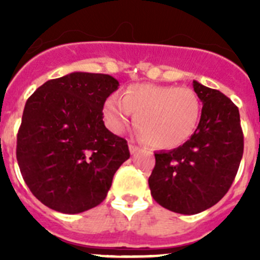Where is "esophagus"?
I'll return each instance as SVG.
<instances>
[{
	"mask_svg": "<svg viewBox=\"0 0 260 260\" xmlns=\"http://www.w3.org/2000/svg\"><path fill=\"white\" fill-rule=\"evenodd\" d=\"M128 150H130V153H132V155H134V153H137L138 151H139V147H138L134 142H130V143H128Z\"/></svg>",
	"mask_w": 260,
	"mask_h": 260,
	"instance_id": "34e87169",
	"label": "esophagus"
}]
</instances>
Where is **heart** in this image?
Here are the masks:
<instances>
[{
	"label": "heart",
	"instance_id": "b5f03b06",
	"mask_svg": "<svg viewBox=\"0 0 260 260\" xmlns=\"http://www.w3.org/2000/svg\"><path fill=\"white\" fill-rule=\"evenodd\" d=\"M134 114L137 133L158 150H173L185 143L199 122L201 100L187 87L133 84L123 98L112 95L104 117L114 133H121Z\"/></svg>",
	"mask_w": 260,
	"mask_h": 260
}]
</instances>
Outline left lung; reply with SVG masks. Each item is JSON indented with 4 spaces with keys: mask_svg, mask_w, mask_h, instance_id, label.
I'll return each instance as SVG.
<instances>
[{
    "mask_svg": "<svg viewBox=\"0 0 260 260\" xmlns=\"http://www.w3.org/2000/svg\"><path fill=\"white\" fill-rule=\"evenodd\" d=\"M201 99V121L189 141L155 153L148 178L151 195L161 207L195 215L215 206L231 189L243 155L240 112L217 89L192 82Z\"/></svg>",
    "mask_w": 260,
    "mask_h": 260,
    "instance_id": "obj_1",
    "label": "left lung"
}]
</instances>
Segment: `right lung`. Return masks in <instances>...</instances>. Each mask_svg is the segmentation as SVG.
Segmentation results:
<instances>
[{
  "instance_id": "1",
  "label": "right lung",
  "mask_w": 260,
  "mask_h": 260,
  "mask_svg": "<svg viewBox=\"0 0 260 260\" xmlns=\"http://www.w3.org/2000/svg\"><path fill=\"white\" fill-rule=\"evenodd\" d=\"M118 86L110 75L78 71L48 80L27 100L17 160L28 189L47 207L62 213L96 207L130 157L126 139L103 121L105 100Z\"/></svg>"
}]
</instances>
